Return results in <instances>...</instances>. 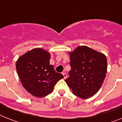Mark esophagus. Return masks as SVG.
I'll return each instance as SVG.
<instances>
[{"label":"esophagus","instance_id":"34e87169","mask_svg":"<svg viewBox=\"0 0 122 122\" xmlns=\"http://www.w3.org/2000/svg\"><path fill=\"white\" fill-rule=\"evenodd\" d=\"M62 74H63V77H64V79H65V78H67V74H66V73H64V72H63V73H62Z\"/></svg>","mask_w":122,"mask_h":122}]
</instances>
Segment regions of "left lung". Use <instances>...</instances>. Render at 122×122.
<instances>
[{
    "instance_id": "8db88e82",
    "label": "left lung",
    "mask_w": 122,
    "mask_h": 122,
    "mask_svg": "<svg viewBox=\"0 0 122 122\" xmlns=\"http://www.w3.org/2000/svg\"><path fill=\"white\" fill-rule=\"evenodd\" d=\"M68 55L72 70L65 82L76 96L83 99L92 97L99 90L106 77V56L85 45L78 46Z\"/></svg>"
}]
</instances>
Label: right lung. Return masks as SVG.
Here are the masks:
<instances>
[{"mask_svg": "<svg viewBox=\"0 0 122 122\" xmlns=\"http://www.w3.org/2000/svg\"><path fill=\"white\" fill-rule=\"evenodd\" d=\"M50 54L42 48H35L23 54L16 62V69L22 86L38 98L47 96L54 85L63 78L50 65Z\"/></svg>", "mask_w": 122, "mask_h": 122, "instance_id": "1", "label": "right lung"}]
</instances>
